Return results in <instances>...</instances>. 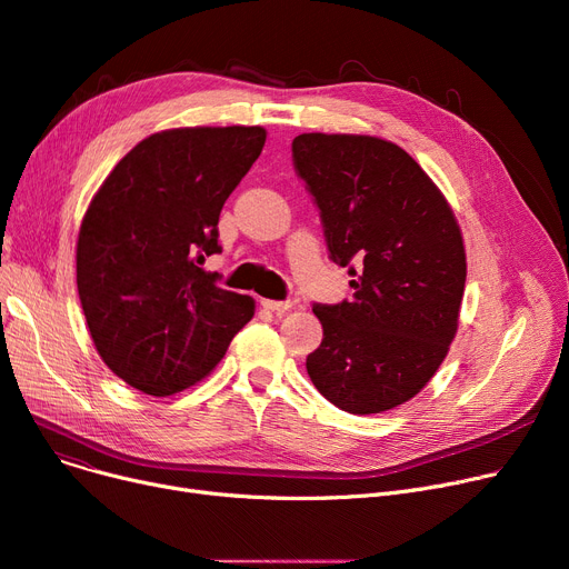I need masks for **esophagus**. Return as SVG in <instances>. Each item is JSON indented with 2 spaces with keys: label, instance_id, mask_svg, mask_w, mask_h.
I'll use <instances>...</instances> for the list:
<instances>
[{
  "label": "esophagus",
  "instance_id": "34e87169",
  "mask_svg": "<svg viewBox=\"0 0 569 569\" xmlns=\"http://www.w3.org/2000/svg\"><path fill=\"white\" fill-rule=\"evenodd\" d=\"M260 305H262L267 311H274L277 316L286 313L288 309H292V302H277V300H262Z\"/></svg>",
  "mask_w": 569,
  "mask_h": 569
}]
</instances>
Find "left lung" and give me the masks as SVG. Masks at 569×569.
<instances>
[{
    "mask_svg": "<svg viewBox=\"0 0 569 569\" xmlns=\"http://www.w3.org/2000/svg\"><path fill=\"white\" fill-rule=\"evenodd\" d=\"M292 163L313 196L330 258L352 300L313 305L322 341L316 390L352 415L410 401L457 335L466 249L450 202L406 149L350 133H302Z\"/></svg>",
    "mask_w": 569,
    "mask_h": 569,
    "instance_id": "left-lung-1",
    "label": "left lung"
}]
</instances>
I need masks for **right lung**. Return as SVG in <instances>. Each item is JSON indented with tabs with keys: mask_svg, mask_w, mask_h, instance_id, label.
Returning <instances> with one entry per match:
<instances>
[{
	"mask_svg": "<svg viewBox=\"0 0 569 569\" xmlns=\"http://www.w3.org/2000/svg\"><path fill=\"white\" fill-rule=\"evenodd\" d=\"M262 127L152 133L89 202L76 279L106 367L136 390L170 397L202 380L256 302L200 267L221 253L219 214L264 144Z\"/></svg>",
	"mask_w": 569,
	"mask_h": 569,
	"instance_id": "obj_1",
	"label": "right lung"
}]
</instances>
